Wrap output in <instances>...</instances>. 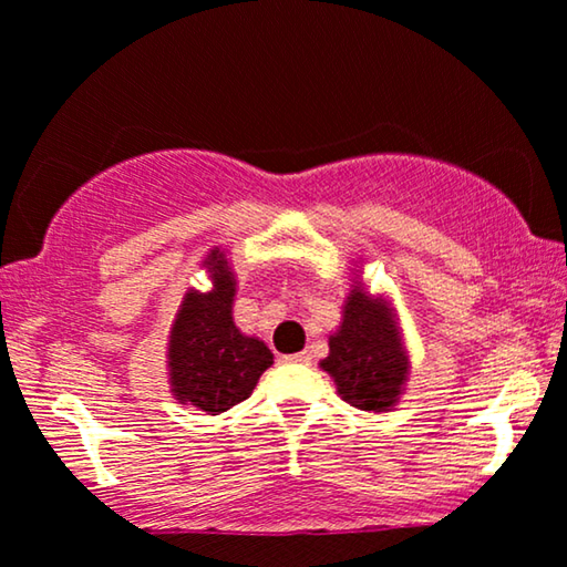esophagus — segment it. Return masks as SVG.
Returning a JSON list of instances; mask_svg holds the SVG:
<instances>
[{"instance_id":"esophagus-1","label":"esophagus","mask_w":567,"mask_h":567,"mask_svg":"<svg viewBox=\"0 0 567 567\" xmlns=\"http://www.w3.org/2000/svg\"><path fill=\"white\" fill-rule=\"evenodd\" d=\"M309 361H312V359H309V353H293V355H286V363H297V367H307Z\"/></svg>"}]
</instances>
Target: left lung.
<instances>
[{"label":"left lung","instance_id":"left-lung-1","mask_svg":"<svg viewBox=\"0 0 567 567\" xmlns=\"http://www.w3.org/2000/svg\"><path fill=\"white\" fill-rule=\"evenodd\" d=\"M320 367L336 379L348 405L384 413L405 390L410 359L398 315L390 301L371 297L355 284L343 307V322L330 336V353Z\"/></svg>","mask_w":567,"mask_h":567}]
</instances>
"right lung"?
<instances>
[{"mask_svg":"<svg viewBox=\"0 0 567 567\" xmlns=\"http://www.w3.org/2000/svg\"><path fill=\"white\" fill-rule=\"evenodd\" d=\"M214 289L183 297L167 343L169 386L177 402L219 415L247 400L262 371L274 363L270 348L245 336L231 320L237 281L227 255L214 247L204 260Z\"/></svg>","mask_w":567,"mask_h":567,"instance_id":"obj_1","label":"right lung"}]
</instances>
